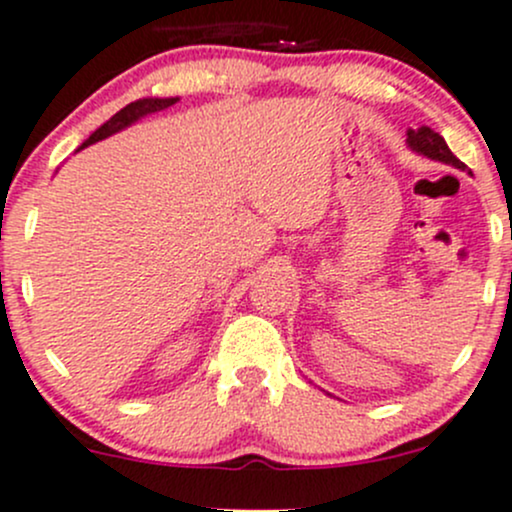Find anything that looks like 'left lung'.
Wrapping results in <instances>:
<instances>
[{
    "label": "left lung",
    "instance_id": "left-lung-1",
    "mask_svg": "<svg viewBox=\"0 0 512 512\" xmlns=\"http://www.w3.org/2000/svg\"><path fill=\"white\" fill-rule=\"evenodd\" d=\"M407 147H410L412 152L422 154V157H427V159L444 161V164L456 166V169H466L464 161H459L454 157V152L449 149L446 139L427 125L407 129Z\"/></svg>",
    "mask_w": 512,
    "mask_h": 512
}]
</instances>
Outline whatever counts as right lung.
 Segmentation results:
<instances>
[{
  "label": "right lung",
  "instance_id": "right-lung-1",
  "mask_svg": "<svg viewBox=\"0 0 512 512\" xmlns=\"http://www.w3.org/2000/svg\"><path fill=\"white\" fill-rule=\"evenodd\" d=\"M176 102H179V98H142V100L129 102V105L122 107V110H117L115 115L110 117V120L102 122V125L95 129V132L90 134V137L85 139V142L80 144L78 149H75V152H80V149L90 147V144H95V142H100V139L110 137V134L120 132V129L134 125V122H139V120H142V117L166 110V107L176 105Z\"/></svg>",
  "mask_w": 512,
  "mask_h": 512
}]
</instances>
